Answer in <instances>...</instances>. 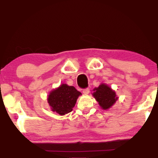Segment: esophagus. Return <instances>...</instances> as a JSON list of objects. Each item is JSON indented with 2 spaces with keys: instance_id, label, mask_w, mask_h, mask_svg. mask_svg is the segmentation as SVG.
<instances>
[{
  "instance_id": "34e87169",
  "label": "esophagus",
  "mask_w": 158,
  "mask_h": 158,
  "mask_svg": "<svg viewBox=\"0 0 158 158\" xmlns=\"http://www.w3.org/2000/svg\"><path fill=\"white\" fill-rule=\"evenodd\" d=\"M90 92V89H89V88H87V89H84V90H83V93H84V95H88Z\"/></svg>"
}]
</instances>
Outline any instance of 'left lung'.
<instances>
[{
    "instance_id": "left-lung-1",
    "label": "left lung",
    "mask_w": 158,
    "mask_h": 158,
    "mask_svg": "<svg viewBox=\"0 0 158 158\" xmlns=\"http://www.w3.org/2000/svg\"><path fill=\"white\" fill-rule=\"evenodd\" d=\"M93 90V96L98 102L101 109L104 110L110 109L118 99L115 90L104 83H102L98 88H95Z\"/></svg>"
}]
</instances>
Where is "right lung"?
<instances>
[{
    "label": "right lung",
    "mask_w": 158,
    "mask_h": 158,
    "mask_svg": "<svg viewBox=\"0 0 158 158\" xmlns=\"http://www.w3.org/2000/svg\"><path fill=\"white\" fill-rule=\"evenodd\" d=\"M81 93L75 88L66 84L53 89L47 97V102L53 112L63 116L73 111Z\"/></svg>",
    "instance_id": "1"
}]
</instances>
